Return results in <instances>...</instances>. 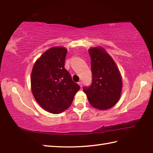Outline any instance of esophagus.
Wrapping results in <instances>:
<instances>
[{"instance_id":"obj_1","label":"esophagus","mask_w":153,"mask_h":153,"mask_svg":"<svg viewBox=\"0 0 153 153\" xmlns=\"http://www.w3.org/2000/svg\"><path fill=\"white\" fill-rule=\"evenodd\" d=\"M78 84H79V86H80L81 87H82V82H78Z\"/></svg>"}]
</instances>
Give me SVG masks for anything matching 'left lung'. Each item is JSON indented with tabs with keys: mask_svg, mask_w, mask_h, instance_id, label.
<instances>
[{
	"mask_svg": "<svg viewBox=\"0 0 153 153\" xmlns=\"http://www.w3.org/2000/svg\"><path fill=\"white\" fill-rule=\"evenodd\" d=\"M89 53L93 79L90 87H83V92L94 108L107 110L114 106L121 96V74L112 58L101 47L89 48Z\"/></svg>",
	"mask_w": 153,
	"mask_h": 153,
	"instance_id": "left-lung-1",
	"label": "left lung"
}]
</instances>
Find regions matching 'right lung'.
Returning a JSON list of instances; mask_svg holds the SVG:
<instances>
[{"instance_id": "add662e5", "label": "right lung", "mask_w": 153, "mask_h": 153, "mask_svg": "<svg viewBox=\"0 0 153 153\" xmlns=\"http://www.w3.org/2000/svg\"><path fill=\"white\" fill-rule=\"evenodd\" d=\"M67 49L54 47L35 62L31 76V91L42 108L53 114L64 111L72 103L80 87L64 68Z\"/></svg>"}]
</instances>
